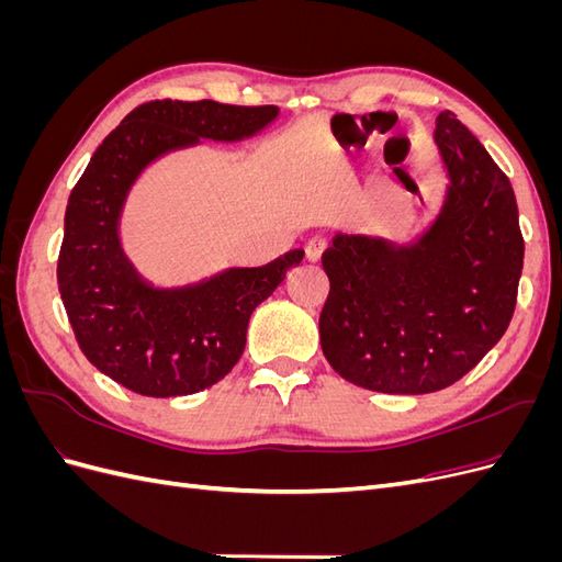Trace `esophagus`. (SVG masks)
Masks as SVG:
<instances>
[{
	"mask_svg": "<svg viewBox=\"0 0 562 562\" xmlns=\"http://www.w3.org/2000/svg\"><path fill=\"white\" fill-rule=\"evenodd\" d=\"M328 244L323 239H312L307 246H304V255H307L310 262H318L323 258V252H326Z\"/></svg>",
	"mask_w": 562,
	"mask_h": 562,
	"instance_id": "obj_1",
	"label": "esophagus"
}]
</instances>
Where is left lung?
Listing matches in <instances>:
<instances>
[{
	"label": "left lung",
	"mask_w": 562,
	"mask_h": 562,
	"mask_svg": "<svg viewBox=\"0 0 562 562\" xmlns=\"http://www.w3.org/2000/svg\"><path fill=\"white\" fill-rule=\"evenodd\" d=\"M434 143L443 196L411 241L328 229L323 252L321 349L339 378L380 394L419 396L462 380L516 310L525 244L514 187L450 110L438 114Z\"/></svg>",
	"instance_id": "left-lung-1"
}]
</instances>
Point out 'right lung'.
Here are the masks:
<instances>
[{"label":"right lung","mask_w":562,"mask_h":562,"mask_svg":"<svg viewBox=\"0 0 562 562\" xmlns=\"http://www.w3.org/2000/svg\"><path fill=\"white\" fill-rule=\"evenodd\" d=\"M279 114L274 105L155 100L135 108L93 151L67 201L58 291L79 349L116 384L151 398L217 384L241 359L255 307L302 262L304 250H291L262 267L157 285L122 241L126 201L151 164L203 140H250Z\"/></svg>","instance_id":"1"}]
</instances>
